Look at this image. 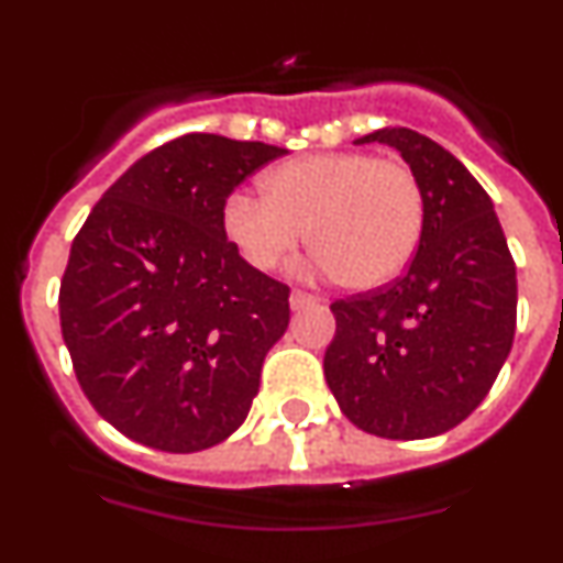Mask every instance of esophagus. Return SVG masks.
Listing matches in <instances>:
<instances>
[{"label":"esophagus","instance_id":"34e87169","mask_svg":"<svg viewBox=\"0 0 563 563\" xmlns=\"http://www.w3.org/2000/svg\"><path fill=\"white\" fill-rule=\"evenodd\" d=\"M316 302H318L316 294L302 291V288H294V291H291V308H294V310L310 308V305H316Z\"/></svg>","mask_w":563,"mask_h":563}]
</instances>
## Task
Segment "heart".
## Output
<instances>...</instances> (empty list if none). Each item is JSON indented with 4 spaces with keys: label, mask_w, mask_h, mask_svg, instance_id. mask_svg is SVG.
<instances>
[{
    "label": "heart",
    "mask_w": 563,
    "mask_h": 563,
    "mask_svg": "<svg viewBox=\"0 0 563 563\" xmlns=\"http://www.w3.org/2000/svg\"><path fill=\"white\" fill-rule=\"evenodd\" d=\"M261 190L231 192L223 203L225 236L261 272L291 258L308 229L318 269L367 291L400 277L422 242V181L400 157H294L261 176Z\"/></svg>",
    "instance_id": "heart-1"
}]
</instances>
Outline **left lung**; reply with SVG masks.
Instances as JSON below:
<instances>
[{
	"instance_id": "1",
	"label": "left lung",
	"mask_w": 563,
	"mask_h": 563,
	"mask_svg": "<svg viewBox=\"0 0 563 563\" xmlns=\"http://www.w3.org/2000/svg\"><path fill=\"white\" fill-rule=\"evenodd\" d=\"M395 146L424 190V231L406 275L332 302L323 376L340 411L382 439L417 441L463 422L507 362L518 275L485 187L452 152L408 128Z\"/></svg>"
}]
</instances>
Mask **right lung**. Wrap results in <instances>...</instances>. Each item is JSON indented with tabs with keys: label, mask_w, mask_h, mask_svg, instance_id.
<instances>
[{
	"label": "right lung",
	"mask_w": 563,
	"mask_h": 563,
	"mask_svg": "<svg viewBox=\"0 0 563 563\" xmlns=\"http://www.w3.org/2000/svg\"><path fill=\"white\" fill-rule=\"evenodd\" d=\"M283 155L179 135L119 176L73 240L62 338L84 395L128 439L201 452L245 422L291 291L231 245L223 203Z\"/></svg>",
	"instance_id": "right-lung-1"
}]
</instances>
